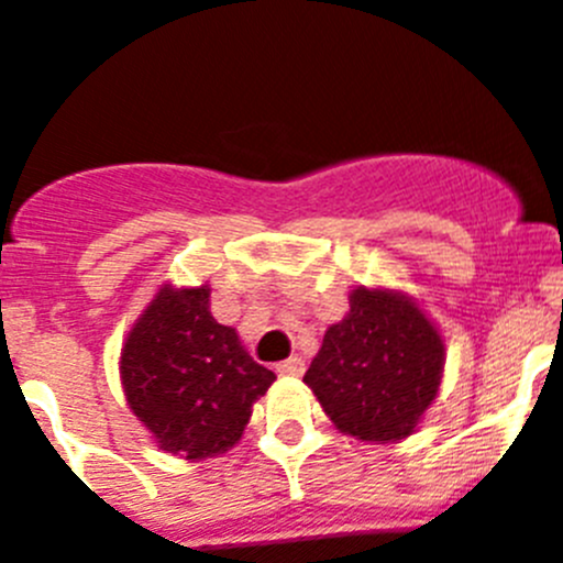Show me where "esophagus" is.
I'll list each match as a JSON object with an SVG mask.
<instances>
[{
  "label": "esophagus",
  "mask_w": 563,
  "mask_h": 563,
  "mask_svg": "<svg viewBox=\"0 0 563 563\" xmlns=\"http://www.w3.org/2000/svg\"><path fill=\"white\" fill-rule=\"evenodd\" d=\"M275 372L280 376H299L301 372H305V361H301L299 355H294V357H288V361L277 363Z\"/></svg>",
  "instance_id": "obj_1"
}]
</instances>
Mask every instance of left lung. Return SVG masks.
Instances as JSON below:
<instances>
[{
    "instance_id": "left-lung-1",
    "label": "left lung",
    "mask_w": 563,
    "mask_h": 563,
    "mask_svg": "<svg viewBox=\"0 0 563 563\" xmlns=\"http://www.w3.org/2000/svg\"><path fill=\"white\" fill-rule=\"evenodd\" d=\"M441 372V333L409 296L355 288L305 382L342 432L400 441L435 400Z\"/></svg>"
}]
</instances>
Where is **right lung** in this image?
<instances>
[{"label": "right lung", "instance_id": "add662e5", "mask_svg": "<svg viewBox=\"0 0 563 563\" xmlns=\"http://www.w3.org/2000/svg\"><path fill=\"white\" fill-rule=\"evenodd\" d=\"M211 288H159L122 347L128 404L159 449L187 460L224 454L243 435L251 406L275 382L216 323Z\"/></svg>", "mask_w": 563, "mask_h": 563}]
</instances>
